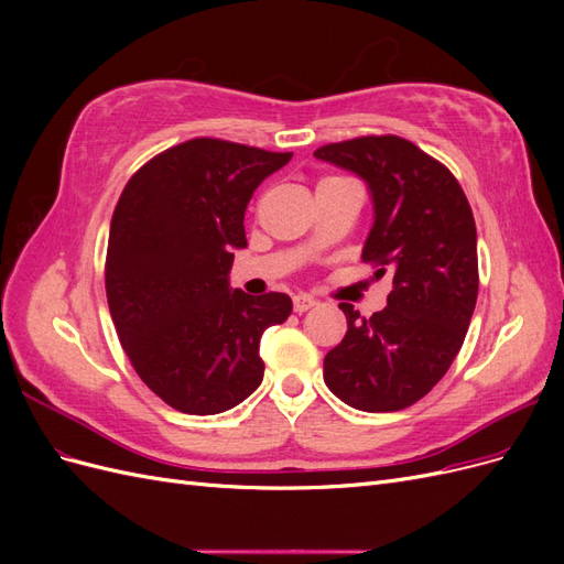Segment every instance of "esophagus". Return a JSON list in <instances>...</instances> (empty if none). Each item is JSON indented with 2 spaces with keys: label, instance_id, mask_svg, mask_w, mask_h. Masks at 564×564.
<instances>
[{
  "label": "esophagus",
  "instance_id": "esophagus-1",
  "mask_svg": "<svg viewBox=\"0 0 564 564\" xmlns=\"http://www.w3.org/2000/svg\"><path fill=\"white\" fill-rule=\"evenodd\" d=\"M315 305H317V301H315L313 296H308V294H296V296H294V311H296V313L311 311V308H315Z\"/></svg>",
  "mask_w": 564,
  "mask_h": 564
}]
</instances>
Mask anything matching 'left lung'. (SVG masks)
Instances as JSON below:
<instances>
[{
  "instance_id": "8db88e82",
  "label": "left lung",
  "mask_w": 564,
  "mask_h": 564,
  "mask_svg": "<svg viewBox=\"0 0 564 564\" xmlns=\"http://www.w3.org/2000/svg\"><path fill=\"white\" fill-rule=\"evenodd\" d=\"M360 176L373 224L362 261L392 275L383 311L362 319L340 303L348 332L324 357V383L360 412H400L445 377L477 301V232L458 181L398 135H362L315 150Z\"/></svg>"
}]
</instances>
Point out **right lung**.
Here are the masks:
<instances>
[{
  "label": "right lung",
  "instance_id": "1",
  "mask_svg": "<svg viewBox=\"0 0 564 564\" xmlns=\"http://www.w3.org/2000/svg\"><path fill=\"white\" fill-rule=\"evenodd\" d=\"M289 160L193 139L141 166L117 202L106 259L115 329L143 383L183 414L247 400L263 381V332L292 315L286 294L230 286L247 204Z\"/></svg>",
  "mask_w": 564,
  "mask_h": 564
}]
</instances>
